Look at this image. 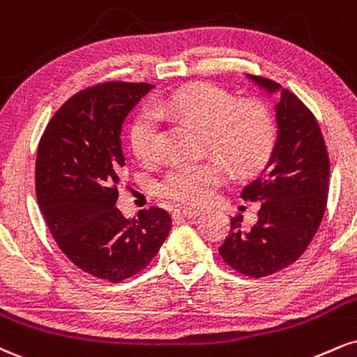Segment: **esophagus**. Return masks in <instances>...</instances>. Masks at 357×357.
I'll return each mask as SVG.
<instances>
[{
    "label": "esophagus",
    "mask_w": 357,
    "mask_h": 357,
    "mask_svg": "<svg viewBox=\"0 0 357 357\" xmlns=\"http://www.w3.org/2000/svg\"><path fill=\"white\" fill-rule=\"evenodd\" d=\"M199 211L197 209H191V208H178L173 211V218L174 220H192L196 218Z\"/></svg>",
    "instance_id": "34e87169"
}]
</instances>
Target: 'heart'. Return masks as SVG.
I'll use <instances>...</instances> for the list:
<instances>
[{"mask_svg":"<svg viewBox=\"0 0 357 357\" xmlns=\"http://www.w3.org/2000/svg\"><path fill=\"white\" fill-rule=\"evenodd\" d=\"M154 114L186 119L201 128L206 148L229 162L236 174L259 169L278 139L276 119L263 101H234L233 94L220 86L192 84L161 98L153 111L137 116L131 128V148L141 162H154L160 156V128ZM226 162L220 158L176 162L162 176L161 196L186 206L204 204L227 179Z\"/></svg>","mask_w":357,"mask_h":357,"instance_id":"1","label":"heart"}]
</instances>
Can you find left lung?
Listing matches in <instances>:
<instances>
[{
	"label": "left lung",
	"instance_id": "8db88e82",
	"mask_svg": "<svg viewBox=\"0 0 357 357\" xmlns=\"http://www.w3.org/2000/svg\"><path fill=\"white\" fill-rule=\"evenodd\" d=\"M268 93H279L278 139L264 169L244 186L243 199L257 201V222L249 231L231 220L220 246L227 266L244 276L264 278L299 259L323 221L329 191V156L314 114L276 81L248 75Z\"/></svg>",
	"mask_w": 357,
	"mask_h": 357
}]
</instances>
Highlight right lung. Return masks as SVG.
<instances>
[{"mask_svg":"<svg viewBox=\"0 0 357 357\" xmlns=\"http://www.w3.org/2000/svg\"><path fill=\"white\" fill-rule=\"evenodd\" d=\"M154 88L108 81L56 111L36 154V197L56 244L81 271L109 282L135 276L169 234L171 216L151 206L126 220L116 208L124 154L121 128Z\"/></svg>","mask_w":357,"mask_h":357,"instance_id":"add662e5","label":"right lung"}]
</instances>
